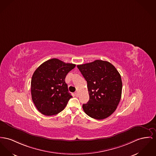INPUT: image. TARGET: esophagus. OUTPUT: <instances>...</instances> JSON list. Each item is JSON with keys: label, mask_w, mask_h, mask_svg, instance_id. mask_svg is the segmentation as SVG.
<instances>
[{"label": "esophagus", "mask_w": 156, "mask_h": 156, "mask_svg": "<svg viewBox=\"0 0 156 156\" xmlns=\"http://www.w3.org/2000/svg\"><path fill=\"white\" fill-rule=\"evenodd\" d=\"M75 95H76L77 97H78V96H79V92H78L77 91L75 92Z\"/></svg>", "instance_id": "1"}]
</instances>
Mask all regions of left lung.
Listing matches in <instances>:
<instances>
[{
	"instance_id": "1",
	"label": "left lung",
	"mask_w": 156,
	"mask_h": 156,
	"mask_svg": "<svg viewBox=\"0 0 156 156\" xmlns=\"http://www.w3.org/2000/svg\"><path fill=\"white\" fill-rule=\"evenodd\" d=\"M77 68L87 82L89 94L83 111L96 119L108 118L114 112L121 98L120 74L111 63L100 60L77 65Z\"/></svg>"
}]
</instances>
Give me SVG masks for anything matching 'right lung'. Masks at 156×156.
I'll return each mask as SVG.
<instances>
[{"label":"right lung","instance_id":"1","mask_svg":"<svg viewBox=\"0 0 156 156\" xmlns=\"http://www.w3.org/2000/svg\"><path fill=\"white\" fill-rule=\"evenodd\" d=\"M75 66L52 58L43 62L34 72L31 83L32 99L41 114L54 115L66 106L72 96L69 92L65 78Z\"/></svg>","mask_w":156,"mask_h":156}]
</instances>
